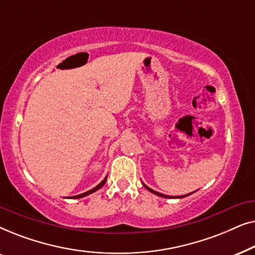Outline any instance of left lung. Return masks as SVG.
I'll use <instances>...</instances> for the list:
<instances>
[{"label": "left lung", "instance_id": "left-lung-1", "mask_svg": "<svg viewBox=\"0 0 255 255\" xmlns=\"http://www.w3.org/2000/svg\"><path fill=\"white\" fill-rule=\"evenodd\" d=\"M144 187L146 188V189H148L149 191H151V193H153V194H155V195H158V196H161V197H166V198H169V197H170V196H167V195L160 194V193H158V191H154V190H153V189H151V188H148L147 186H145V184H144ZM194 193H195V191H194ZM191 194H193V193H191ZM189 195H190V194H188V195H184V196H180V197H186V196H189Z\"/></svg>", "mask_w": 255, "mask_h": 255}]
</instances>
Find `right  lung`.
<instances>
[{"mask_svg": "<svg viewBox=\"0 0 255 255\" xmlns=\"http://www.w3.org/2000/svg\"><path fill=\"white\" fill-rule=\"evenodd\" d=\"M106 181H107V176L104 177V180L102 181V182H101L100 184H97V186L95 187V188H93L92 190H88V191H86V193H83V194H80V195H76V196H73V198H81V197H85V196H87V195H89V194H92V193H94V191H96V190H99L100 188H102L103 186H104V183H106Z\"/></svg>", "mask_w": 255, "mask_h": 255, "instance_id": "right-lung-1", "label": "right lung"}]
</instances>
